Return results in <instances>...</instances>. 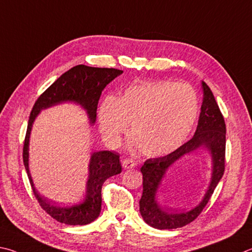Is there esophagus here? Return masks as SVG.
Listing matches in <instances>:
<instances>
[{"instance_id": "1", "label": "esophagus", "mask_w": 252, "mask_h": 252, "mask_svg": "<svg viewBox=\"0 0 252 252\" xmlns=\"http://www.w3.org/2000/svg\"><path fill=\"white\" fill-rule=\"evenodd\" d=\"M122 165H123L124 169H131V168H135V167H136V162L133 159H129V158H127V159L123 160Z\"/></svg>"}]
</instances>
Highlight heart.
Listing matches in <instances>:
<instances>
[{
	"label": "heart",
	"mask_w": 252,
	"mask_h": 252,
	"mask_svg": "<svg viewBox=\"0 0 252 252\" xmlns=\"http://www.w3.org/2000/svg\"><path fill=\"white\" fill-rule=\"evenodd\" d=\"M199 116L195 90L170 81L142 82L127 87L116 98L107 97L99 106L103 137L116 147L130 122L129 145L144 155L161 157L184 144Z\"/></svg>",
	"instance_id": "heart-1"
}]
</instances>
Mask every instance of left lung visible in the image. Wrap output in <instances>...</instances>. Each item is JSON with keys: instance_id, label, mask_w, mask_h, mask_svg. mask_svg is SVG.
<instances>
[{"instance_id": "1", "label": "left lung", "mask_w": 252, "mask_h": 252, "mask_svg": "<svg viewBox=\"0 0 252 252\" xmlns=\"http://www.w3.org/2000/svg\"><path fill=\"white\" fill-rule=\"evenodd\" d=\"M201 88L204 98L198 126L192 138L168 155L147 159L140 168L143 174V196L139 200V211L145 222L153 228L160 230L176 229L193 221L208 204L215 188L223 175L226 124L209 86L201 81ZM198 149H204L210 153L213 165L212 179L205 196L199 204L188 212L177 213L162 209L158 202L157 192L166 171L180 158Z\"/></svg>"}]
</instances>
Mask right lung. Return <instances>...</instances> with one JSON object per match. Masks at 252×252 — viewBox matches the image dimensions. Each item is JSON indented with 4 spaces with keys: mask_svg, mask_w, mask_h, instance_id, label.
I'll list each match as a JSON object with an SVG mask.
<instances>
[{
    "mask_svg": "<svg viewBox=\"0 0 252 252\" xmlns=\"http://www.w3.org/2000/svg\"><path fill=\"white\" fill-rule=\"evenodd\" d=\"M123 74V70L116 68L91 67L86 65L74 66L63 75H61L43 94L35 101L30 115L28 130L23 147V161L28 173L31 186L42 208L57 220L59 222L82 226L94 221L99 216L101 209V187L106 179L122 173L117 153L109 151H99L92 153L90 165H88V179L84 198L79 204L60 207L48 201L39 195L34 186L32 176L30 173V137L35 118L41 110L50 108L63 103H75L85 110L91 125L96 122V110L99 97L104 88L113 79Z\"/></svg>",
    "mask_w": 252,
    "mask_h": 252,
    "instance_id": "right-lung-1",
    "label": "right lung"
}]
</instances>
